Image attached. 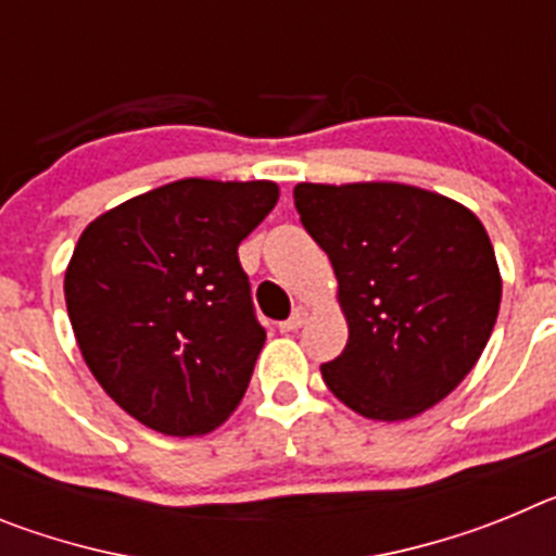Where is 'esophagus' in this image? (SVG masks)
I'll list each match as a JSON object with an SVG mask.
<instances>
[{
	"mask_svg": "<svg viewBox=\"0 0 556 556\" xmlns=\"http://www.w3.org/2000/svg\"><path fill=\"white\" fill-rule=\"evenodd\" d=\"M306 314H308V312H306V308H303V306H294L292 317L281 323V331H283V333H292V331H298V328H303V323H306Z\"/></svg>",
	"mask_w": 556,
	"mask_h": 556,
	"instance_id": "34e87169",
	"label": "esophagus"
}]
</instances>
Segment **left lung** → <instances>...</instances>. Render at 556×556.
<instances>
[{
  "label": "left lung",
  "instance_id": "left-lung-1",
  "mask_svg": "<svg viewBox=\"0 0 556 556\" xmlns=\"http://www.w3.org/2000/svg\"><path fill=\"white\" fill-rule=\"evenodd\" d=\"M294 208L331 258L351 331L320 367L328 390L370 420L443 401L498 317V264L473 211L404 184H298Z\"/></svg>",
  "mask_w": 556,
  "mask_h": 556
}]
</instances>
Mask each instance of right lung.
Returning a JSON list of instances; mask_svg holds the SVG:
<instances>
[{"label":"right lung","mask_w":556,"mask_h":556,"mask_svg":"<svg viewBox=\"0 0 556 556\" xmlns=\"http://www.w3.org/2000/svg\"><path fill=\"white\" fill-rule=\"evenodd\" d=\"M275 203L269 180L186 178L83 230L68 320L88 370L139 424L205 434L244 397L267 331L236 250Z\"/></svg>","instance_id":"right-lung-1"}]
</instances>
